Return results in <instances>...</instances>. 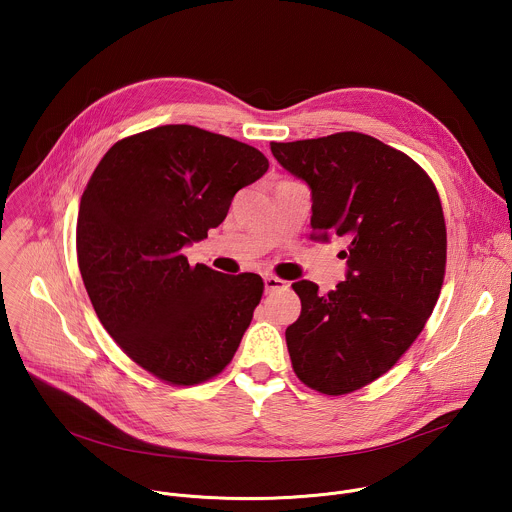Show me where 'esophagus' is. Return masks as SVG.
I'll use <instances>...</instances> for the list:
<instances>
[{
  "mask_svg": "<svg viewBox=\"0 0 512 512\" xmlns=\"http://www.w3.org/2000/svg\"><path fill=\"white\" fill-rule=\"evenodd\" d=\"M263 281H265V291H273V289H279V287L285 285L283 279H279L275 275H269V273L263 275Z\"/></svg>",
  "mask_w": 512,
  "mask_h": 512,
  "instance_id": "obj_1",
  "label": "esophagus"
}]
</instances>
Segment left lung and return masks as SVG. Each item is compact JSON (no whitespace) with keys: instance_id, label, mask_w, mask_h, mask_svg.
<instances>
[{"instance_id":"8db88e82","label":"left lung","mask_w":512,"mask_h":512,"mask_svg":"<svg viewBox=\"0 0 512 512\" xmlns=\"http://www.w3.org/2000/svg\"><path fill=\"white\" fill-rule=\"evenodd\" d=\"M275 160L312 190V239L346 237V281L302 300L285 342L298 379L346 395L385 375L423 330L446 273V221L431 178L407 154L356 131L271 143Z\"/></svg>"}]
</instances>
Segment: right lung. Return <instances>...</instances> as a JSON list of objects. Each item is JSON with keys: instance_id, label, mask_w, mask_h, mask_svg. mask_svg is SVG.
Masks as SVG:
<instances>
[{"instance_id": "add662e5", "label": "right lung", "mask_w": 512, "mask_h": 512, "mask_svg": "<svg viewBox=\"0 0 512 512\" xmlns=\"http://www.w3.org/2000/svg\"><path fill=\"white\" fill-rule=\"evenodd\" d=\"M267 168L253 145L162 125L117 141L83 192L77 257L91 304L119 348L168 385L223 373L253 320L263 279L192 267L182 249Z\"/></svg>"}]
</instances>
